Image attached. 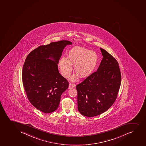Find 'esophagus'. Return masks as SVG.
I'll return each instance as SVG.
<instances>
[{
	"instance_id": "1",
	"label": "esophagus",
	"mask_w": 146,
	"mask_h": 146,
	"mask_svg": "<svg viewBox=\"0 0 146 146\" xmlns=\"http://www.w3.org/2000/svg\"><path fill=\"white\" fill-rule=\"evenodd\" d=\"M76 86V84L73 83H70L69 85V88H75Z\"/></svg>"
}]
</instances>
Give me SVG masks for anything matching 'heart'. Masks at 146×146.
Segmentation results:
<instances>
[{
	"mask_svg": "<svg viewBox=\"0 0 146 146\" xmlns=\"http://www.w3.org/2000/svg\"><path fill=\"white\" fill-rule=\"evenodd\" d=\"M99 56L96 52L81 47H74L69 51L67 58L62 57L58 61V67L62 75L67 78L72 71V65L77 74L71 78L77 79L78 75L82 78L90 75L98 65Z\"/></svg>",
	"mask_w": 146,
	"mask_h": 146,
	"instance_id": "heart-1",
	"label": "heart"
}]
</instances>
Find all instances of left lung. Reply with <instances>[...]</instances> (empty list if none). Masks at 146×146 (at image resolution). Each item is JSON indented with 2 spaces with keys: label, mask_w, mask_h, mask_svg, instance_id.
Wrapping results in <instances>:
<instances>
[{
  "label": "left lung",
  "mask_w": 146,
  "mask_h": 146,
  "mask_svg": "<svg viewBox=\"0 0 146 146\" xmlns=\"http://www.w3.org/2000/svg\"><path fill=\"white\" fill-rule=\"evenodd\" d=\"M98 70L76 86L78 109L91 117L106 111L116 99L121 82L118 62L105 49Z\"/></svg>",
  "instance_id": "1"
}]
</instances>
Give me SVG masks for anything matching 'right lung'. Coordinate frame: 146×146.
<instances>
[{"instance_id":"add662e5","label":"right lung","mask_w":146,"mask_h":146,"mask_svg":"<svg viewBox=\"0 0 146 146\" xmlns=\"http://www.w3.org/2000/svg\"><path fill=\"white\" fill-rule=\"evenodd\" d=\"M61 40L41 45L30 53L23 66V85L31 104L45 113L57 110L60 96L68 88L67 80L59 73L58 61L64 48L72 44Z\"/></svg>"}]
</instances>
